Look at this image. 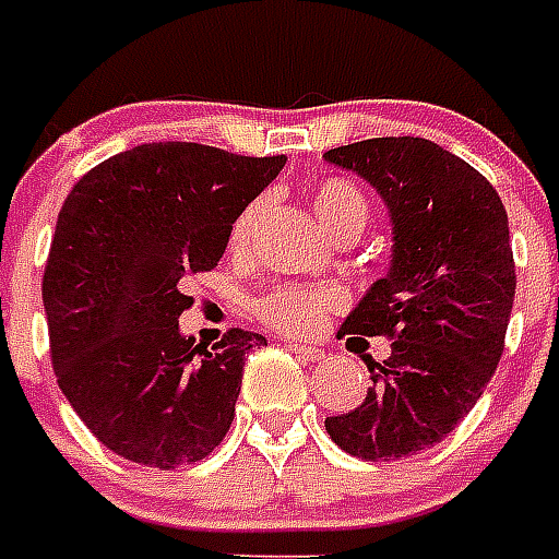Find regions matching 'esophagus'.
Wrapping results in <instances>:
<instances>
[{
    "mask_svg": "<svg viewBox=\"0 0 559 559\" xmlns=\"http://www.w3.org/2000/svg\"><path fill=\"white\" fill-rule=\"evenodd\" d=\"M287 348L296 357H301V360H322V357H325V352H322V348H317V346H301V343H287Z\"/></svg>",
    "mask_w": 559,
    "mask_h": 559,
    "instance_id": "34e87169",
    "label": "esophagus"
}]
</instances>
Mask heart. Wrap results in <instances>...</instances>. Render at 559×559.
<instances>
[{"label":"heart","instance_id":"heart-1","mask_svg":"<svg viewBox=\"0 0 559 559\" xmlns=\"http://www.w3.org/2000/svg\"><path fill=\"white\" fill-rule=\"evenodd\" d=\"M310 204L313 213L319 216V223L325 225L328 234L343 237V234L364 231L369 223V202L366 195L357 190L352 181L343 178H325L310 190ZM263 199H254L246 204V211L237 216V223L231 228V249H246L261 216ZM343 289L340 287H313V284H281V287L266 289L263 296L251 301L254 317L266 322L270 328L281 331V334L308 336L313 331L325 325V319L331 310L343 308Z\"/></svg>","mask_w":559,"mask_h":559}]
</instances>
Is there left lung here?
<instances>
[{
    "instance_id": "8db88e82",
    "label": "left lung",
    "mask_w": 559,
    "mask_h": 559,
    "mask_svg": "<svg viewBox=\"0 0 559 559\" xmlns=\"http://www.w3.org/2000/svg\"><path fill=\"white\" fill-rule=\"evenodd\" d=\"M383 195L393 266L352 310L340 336H386L372 386L325 431L360 460H399L449 437L504 355L516 296L507 211L463 157L425 138H372L325 152Z\"/></svg>"
}]
</instances>
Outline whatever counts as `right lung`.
<instances>
[{"label":"right lung","instance_id":"obj_1","mask_svg":"<svg viewBox=\"0 0 559 559\" xmlns=\"http://www.w3.org/2000/svg\"><path fill=\"white\" fill-rule=\"evenodd\" d=\"M287 164L202 143H143L81 176L43 272L55 378L119 457L181 468L234 421L242 360L266 336L228 328L195 346L178 331L185 284L223 258L237 216Z\"/></svg>","mask_w":559,"mask_h":559}]
</instances>
